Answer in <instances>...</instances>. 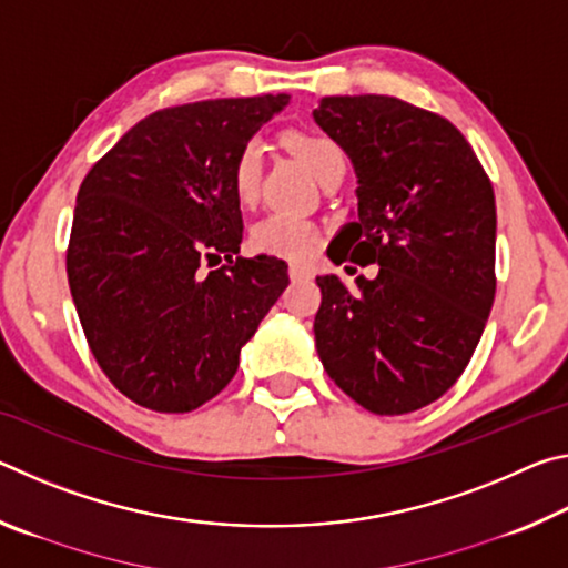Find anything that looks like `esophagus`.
I'll return each instance as SVG.
<instances>
[{"instance_id":"1","label":"esophagus","mask_w":568,"mask_h":568,"mask_svg":"<svg viewBox=\"0 0 568 568\" xmlns=\"http://www.w3.org/2000/svg\"><path fill=\"white\" fill-rule=\"evenodd\" d=\"M287 273H291V281H311V277H313L311 267L301 265V263H291V267H287Z\"/></svg>"}]
</instances>
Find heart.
<instances>
[{"label": "heart", "instance_id": "b5f03b06", "mask_svg": "<svg viewBox=\"0 0 568 568\" xmlns=\"http://www.w3.org/2000/svg\"><path fill=\"white\" fill-rule=\"evenodd\" d=\"M285 145L293 155L303 162V165L321 178L325 170L335 162H345L341 148L335 145L331 138L318 132L305 130H291L285 132ZM261 175H263V148L257 142H247V145L237 152L233 165V190L240 203H255L261 195ZM315 245H318V233L311 223L293 215H271L263 223L253 227V247L263 250V253H273L281 257H293V261H305L313 255Z\"/></svg>", "mask_w": 568, "mask_h": 568}]
</instances>
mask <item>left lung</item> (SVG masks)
Returning a JSON list of instances; mask_svg holds the SVG:
<instances>
[{
    "instance_id": "left-lung-1",
    "label": "left lung",
    "mask_w": 568,
    "mask_h": 568,
    "mask_svg": "<svg viewBox=\"0 0 568 568\" xmlns=\"http://www.w3.org/2000/svg\"><path fill=\"white\" fill-rule=\"evenodd\" d=\"M313 120L358 178V210L328 257L381 267L355 285L315 277V348L335 386L363 408L418 410L454 386L491 313L494 187L454 124L398 98H323Z\"/></svg>"
}]
</instances>
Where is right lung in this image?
I'll list each match as a JSON object with an SVG mask.
<instances>
[{
	"instance_id": "add662e5",
	"label": "right lung",
	"mask_w": 568,
	"mask_h": 568,
	"mask_svg": "<svg viewBox=\"0 0 568 568\" xmlns=\"http://www.w3.org/2000/svg\"><path fill=\"white\" fill-rule=\"evenodd\" d=\"M287 102L152 112L82 180L67 250L72 301L104 376L138 406L187 413L215 398L291 283L281 257L237 255L233 190L237 152ZM220 260L229 265L202 271Z\"/></svg>"
}]
</instances>
